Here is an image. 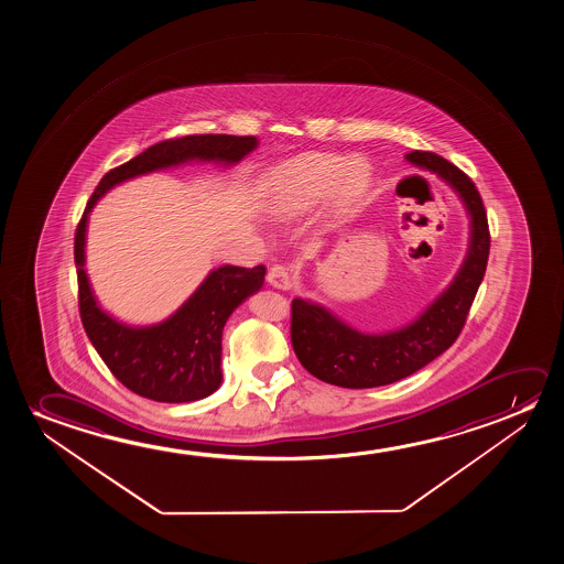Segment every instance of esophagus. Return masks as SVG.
I'll list each match as a JSON object with an SVG mask.
<instances>
[{
  "instance_id": "1",
  "label": "esophagus",
  "mask_w": 564,
  "mask_h": 564,
  "mask_svg": "<svg viewBox=\"0 0 564 564\" xmlns=\"http://www.w3.org/2000/svg\"><path fill=\"white\" fill-rule=\"evenodd\" d=\"M268 283L271 286H275V289H291L293 285V279L289 275V271L283 265H273L270 271H268Z\"/></svg>"
}]
</instances>
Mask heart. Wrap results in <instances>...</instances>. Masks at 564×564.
I'll return each instance as SVG.
<instances>
[{
	"instance_id": "heart-1",
	"label": "heart",
	"mask_w": 564,
	"mask_h": 564,
	"mask_svg": "<svg viewBox=\"0 0 564 564\" xmlns=\"http://www.w3.org/2000/svg\"><path fill=\"white\" fill-rule=\"evenodd\" d=\"M368 186L370 170L366 163H347L340 155H306L273 177L268 214L275 221H289L314 208L329 191L333 206L347 209L362 198Z\"/></svg>"
}]
</instances>
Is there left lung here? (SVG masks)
I'll use <instances>...</instances> for the list:
<instances>
[{"label":"left lung","instance_id":"1","mask_svg":"<svg viewBox=\"0 0 564 564\" xmlns=\"http://www.w3.org/2000/svg\"><path fill=\"white\" fill-rule=\"evenodd\" d=\"M406 162L433 171L463 202L470 217V240L463 265L447 289L404 327L394 332L362 333L324 304L294 299L291 340L302 366L332 386L370 389L389 386L443 355L463 332L474 296L486 275L489 227L486 208L470 177L445 158L414 150Z\"/></svg>","mask_w":564,"mask_h":564}]
</instances>
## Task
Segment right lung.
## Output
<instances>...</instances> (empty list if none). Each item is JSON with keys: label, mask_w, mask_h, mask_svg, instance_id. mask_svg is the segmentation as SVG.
Returning a JSON list of instances; mask_svg holds the SVG:
<instances>
[{"label": "right lung", "mask_w": 564, "mask_h": 564, "mask_svg": "<svg viewBox=\"0 0 564 564\" xmlns=\"http://www.w3.org/2000/svg\"><path fill=\"white\" fill-rule=\"evenodd\" d=\"M258 148L256 137L193 134L163 140L131 162L104 175L96 186L75 235L78 308L86 335L109 370L132 393L158 402L206 399L221 386V337L227 319L263 285L265 268L219 265L170 317L152 325H129L111 316L96 301L86 275V225L104 194L124 181L183 163L237 165Z\"/></svg>", "instance_id": "right-lung-1"}]
</instances>
